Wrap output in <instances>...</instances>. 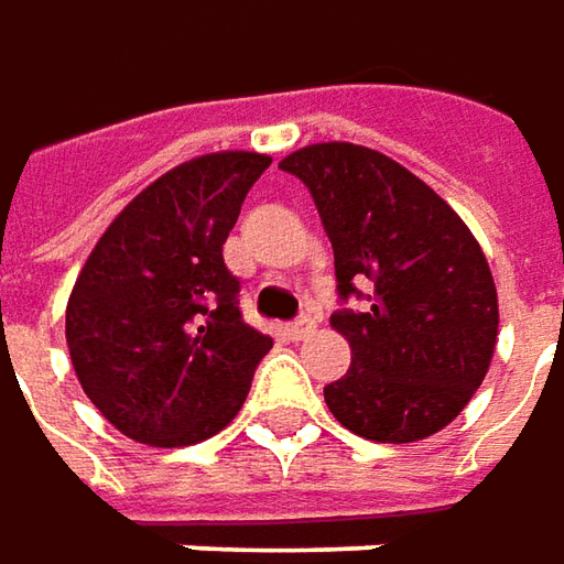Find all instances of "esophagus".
<instances>
[{"mask_svg":"<svg viewBox=\"0 0 564 564\" xmlns=\"http://www.w3.org/2000/svg\"><path fill=\"white\" fill-rule=\"evenodd\" d=\"M315 327H318V321L312 315H300V318L286 324V334H290V340H305L308 334H315Z\"/></svg>","mask_w":564,"mask_h":564,"instance_id":"34e87169","label":"esophagus"}]
</instances>
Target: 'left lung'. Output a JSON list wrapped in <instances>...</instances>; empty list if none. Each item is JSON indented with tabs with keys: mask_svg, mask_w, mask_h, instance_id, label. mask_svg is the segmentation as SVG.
<instances>
[{
	"mask_svg": "<svg viewBox=\"0 0 564 564\" xmlns=\"http://www.w3.org/2000/svg\"><path fill=\"white\" fill-rule=\"evenodd\" d=\"M308 186L334 246L330 324L352 365L324 387L346 431L415 443L475 397L499 327L496 286L471 230L412 171L352 143H315L281 162ZM359 299L361 310H346Z\"/></svg>",
	"mask_w": 564,
	"mask_h": 564,
	"instance_id": "8db88e82",
	"label": "left lung"
}]
</instances>
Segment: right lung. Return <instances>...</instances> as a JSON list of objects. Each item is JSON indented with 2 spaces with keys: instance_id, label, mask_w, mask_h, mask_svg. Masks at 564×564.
I'll list each match as a JSON object with an SVG mask.
<instances>
[{
  "instance_id": "1",
  "label": "right lung",
  "mask_w": 564,
  "mask_h": 564,
  "mask_svg": "<svg viewBox=\"0 0 564 564\" xmlns=\"http://www.w3.org/2000/svg\"><path fill=\"white\" fill-rule=\"evenodd\" d=\"M259 152H212L149 184L108 224L65 315L70 361L89 402L130 440L189 446L227 427L271 337L240 312L224 240Z\"/></svg>"
}]
</instances>
